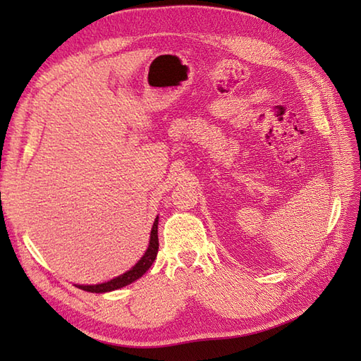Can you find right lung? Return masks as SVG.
Listing matches in <instances>:
<instances>
[{"instance_id": "obj_1", "label": "right lung", "mask_w": 361, "mask_h": 361, "mask_svg": "<svg viewBox=\"0 0 361 361\" xmlns=\"http://www.w3.org/2000/svg\"><path fill=\"white\" fill-rule=\"evenodd\" d=\"M158 217L155 220V224L152 226V233H150V243H149V248L145 251V255L137 260V264L132 268V270L126 271L124 274L118 276V278H114L109 282H104V283H96V286H78L79 288L85 290V291H91V293H105V291H111V290H118L124 286H128V283H132L133 281L140 279L141 276L149 270L152 267L153 260L157 259L158 255Z\"/></svg>"}]
</instances>
